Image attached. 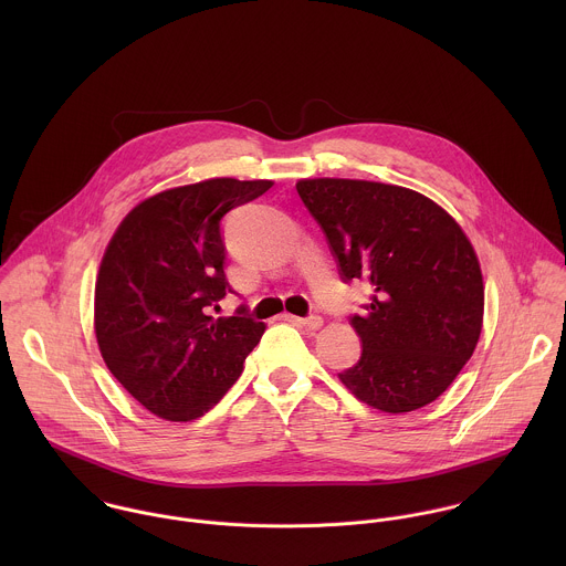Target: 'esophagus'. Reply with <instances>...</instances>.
Wrapping results in <instances>:
<instances>
[{"label": "esophagus", "instance_id": "obj_1", "mask_svg": "<svg viewBox=\"0 0 566 566\" xmlns=\"http://www.w3.org/2000/svg\"><path fill=\"white\" fill-rule=\"evenodd\" d=\"M294 323L301 324V326H307V328H321L323 326V318L321 316H310V318H292Z\"/></svg>", "mask_w": 566, "mask_h": 566}]
</instances>
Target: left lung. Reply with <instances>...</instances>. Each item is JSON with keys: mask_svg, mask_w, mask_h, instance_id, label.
Returning <instances> with one entry per match:
<instances>
[{"mask_svg": "<svg viewBox=\"0 0 566 566\" xmlns=\"http://www.w3.org/2000/svg\"><path fill=\"white\" fill-rule=\"evenodd\" d=\"M296 189L344 283L370 290L366 314L350 316L361 357L339 381L388 413L436 401L471 359L484 323V281L469 238L433 200L397 185L307 178Z\"/></svg>", "mask_w": 566, "mask_h": 566, "instance_id": "1", "label": "left lung"}]
</instances>
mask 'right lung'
Returning <instances> with one entry per match:
<instances>
[{
	"label": "right lung",
	"instance_id": "add662e5",
	"mask_svg": "<svg viewBox=\"0 0 566 566\" xmlns=\"http://www.w3.org/2000/svg\"><path fill=\"white\" fill-rule=\"evenodd\" d=\"M272 180L211 178L161 191L117 227L95 281V337L113 377L148 411L187 422L240 379L265 324L240 307L207 316L231 292L222 218Z\"/></svg>",
	"mask_w": 566,
	"mask_h": 566
}]
</instances>
